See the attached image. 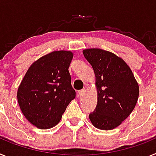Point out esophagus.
I'll return each mask as SVG.
<instances>
[{"mask_svg": "<svg viewBox=\"0 0 156 156\" xmlns=\"http://www.w3.org/2000/svg\"><path fill=\"white\" fill-rule=\"evenodd\" d=\"M85 94H86V89H83L79 91V94L80 96H84Z\"/></svg>", "mask_w": 156, "mask_h": 156, "instance_id": "1", "label": "esophagus"}]
</instances>
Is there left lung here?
<instances>
[{"mask_svg":"<svg viewBox=\"0 0 156 156\" xmlns=\"http://www.w3.org/2000/svg\"><path fill=\"white\" fill-rule=\"evenodd\" d=\"M95 76L98 101L90 121L98 129L111 130L129 116L139 97V85L122 58L111 52L92 48L83 50Z\"/></svg>","mask_w":156,"mask_h":156,"instance_id":"left-lung-1","label":"left lung"}]
</instances>
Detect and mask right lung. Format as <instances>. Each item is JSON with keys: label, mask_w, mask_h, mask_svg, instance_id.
<instances>
[{"label": "right lung", "mask_w": 156, "mask_h": 156, "mask_svg": "<svg viewBox=\"0 0 156 156\" xmlns=\"http://www.w3.org/2000/svg\"><path fill=\"white\" fill-rule=\"evenodd\" d=\"M73 52L58 50L42 56L29 67L17 91L23 114L33 126L48 129L57 126L76 97L69 68Z\"/></svg>", "instance_id": "add662e5"}]
</instances>
